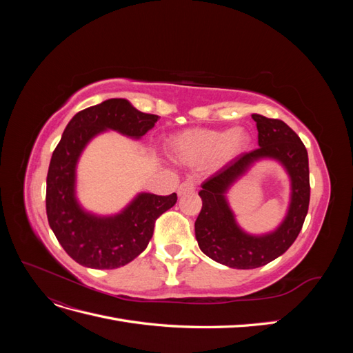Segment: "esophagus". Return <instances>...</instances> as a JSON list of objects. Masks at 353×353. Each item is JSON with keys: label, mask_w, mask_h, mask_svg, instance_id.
Returning a JSON list of instances; mask_svg holds the SVG:
<instances>
[{"label": "esophagus", "mask_w": 353, "mask_h": 353, "mask_svg": "<svg viewBox=\"0 0 353 353\" xmlns=\"http://www.w3.org/2000/svg\"><path fill=\"white\" fill-rule=\"evenodd\" d=\"M196 190V185H194V183L193 181H190V179H187V181H184L183 184H181L179 187H178V196L181 197V196H185V194H190V193H193V191Z\"/></svg>", "instance_id": "obj_1"}]
</instances>
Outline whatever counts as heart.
<instances>
[{
	"label": "heart",
	"mask_w": 353,
	"mask_h": 353,
	"mask_svg": "<svg viewBox=\"0 0 353 353\" xmlns=\"http://www.w3.org/2000/svg\"><path fill=\"white\" fill-rule=\"evenodd\" d=\"M249 144L250 135L243 128H232V130L194 128L174 135L168 143V148L170 157L178 163L221 168L248 150Z\"/></svg>",
	"instance_id": "obj_1"
}]
</instances>
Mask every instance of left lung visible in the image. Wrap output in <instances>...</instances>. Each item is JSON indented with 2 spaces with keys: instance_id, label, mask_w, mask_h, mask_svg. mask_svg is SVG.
I'll return each instance as SVG.
<instances>
[{
  "instance_id": "1",
  "label": "left lung",
  "mask_w": 353,
  "mask_h": 353,
  "mask_svg": "<svg viewBox=\"0 0 353 353\" xmlns=\"http://www.w3.org/2000/svg\"><path fill=\"white\" fill-rule=\"evenodd\" d=\"M259 148L231 160L201 184L203 206L194 223L200 250L218 263L236 270L259 268L281 256L297 239L311 197L307 152L301 138L280 119L253 113ZM263 158L279 161L291 178V203L274 232L254 236L236 223L226 199L228 190Z\"/></svg>"
}]
</instances>
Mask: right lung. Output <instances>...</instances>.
<instances>
[{"instance_id": "add662e5", "label": "right lung", "mask_w": 353, "mask_h": 353, "mask_svg": "<svg viewBox=\"0 0 353 353\" xmlns=\"http://www.w3.org/2000/svg\"><path fill=\"white\" fill-rule=\"evenodd\" d=\"M159 116L137 110L125 99H110L74 114L52 152L47 175V218L73 261L94 270H114L134 261L153 237L154 222L176 203V194L138 193L109 216L85 210L77 197V165L85 147L108 130L140 140Z\"/></svg>"}]
</instances>
